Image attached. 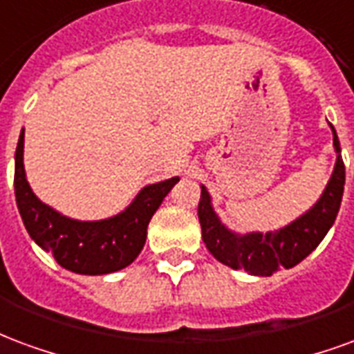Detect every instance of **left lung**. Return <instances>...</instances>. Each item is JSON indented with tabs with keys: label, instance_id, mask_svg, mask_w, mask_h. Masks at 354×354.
I'll list each match as a JSON object with an SVG mask.
<instances>
[{
	"label": "left lung",
	"instance_id": "obj_1",
	"mask_svg": "<svg viewBox=\"0 0 354 354\" xmlns=\"http://www.w3.org/2000/svg\"><path fill=\"white\" fill-rule=\"evenodd\" d=\"M334 131V147H336L337 160L334 174L330 177L326 190L322 192L321 200L309 209L306 215L296 218L292 224L277 232H268V234H247V236H237L230 230L224 228L218 216L211 207V198H209L205 187H202V196L198 203V218L202 224L203 243L209 252L215 257L218 262L230 266L234 270L249 272L251 275H262L268 277L277 270L283 268H292L300 264L301 260L308 257L309 252L317 249L322 237L326 236L330 226L334 224L342 205L343 185H345V166L342 160V149H339V139Z\"/></svg>",
	"mask_w": 354,
	"mask_h": 354
}]
</instances>
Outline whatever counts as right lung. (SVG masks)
Wrapping results in <instances>:
<instances>
[{"label": "right lung", "mask_w": 354, "mask_h": 354, "mask_svg": "<svg viewBox=\"0 0 354 354\" xmlns=\"http://www.w3.org/2000/svg\"><path fill=\"white\" fill-rule=\"evenodd\" d=\"M24 130L15 154V196L20 216L30 237L56 262L69 272L82 275H103L118 272L143 249L147 226L162 200L175 187L179 177L149 185L138 194L130 207L120 215L95 223L71 221L37 200L24 174Z\"/></svg>", "instance_id": "1"}]
</instances>
